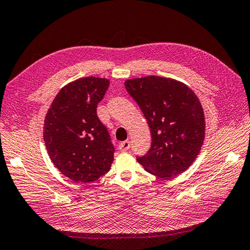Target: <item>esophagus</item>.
Instances as JSON below:
<instances>
[{
	"mask_svg": "<svg viewBox=\"0 0 250 250\" xmlns=\"http://www.w3.org/2000/svg\"><path fill=\"white\" fill-rule=\"evenodd\" d=\"M130 148V141L129 140H125L123 143H121L119 146V149L121 151H127Z\"/></svg>",
	"mask_w": 250,
	"mask_h": 250,
	"instance_id": "34e87169",
	"label": "esophagus"
}]
</instances>
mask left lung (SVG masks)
<instances>
[{
	"label": "left lung",
	"instance_id": "obj_1",
	"mask_svg": "<svg viewBox=\"0 0 250 250\" xmlns=\"http://www.w3.org/2000/svg\"><path fill=\"white\" fill-rule=\"evenodd\" d=\"M124 84L151 133V147L137 161L158 177L177 176L191 166L204 144L206 124L199 99L171 78L147 76Z\"/></svg>",
	"mask_w": 250,
	"mask_h": 250
}]
</instances>
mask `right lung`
I'll use <instances>...</instances> for the list:
<instances>
[{
    "mask_svg": "<svg viewBox=\"0 0 250 250\" xmlns=\"http://www.w3.org/2000/svg\"><path fill=\"white\" fill-rule=\"evenodd\" d=\"M105 78L84 77L61 89L46 113L43 139L59 171L77 183H92L110 171L114 147L97 106L109 88Z\"/></svg>",
    "mask_w": 250,
    "mask_h": 250,
    "instance_id": "right-lung-1",
    "label": "right lung"
}]
</instances>
